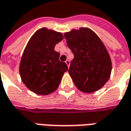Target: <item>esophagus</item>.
<instances>
[{"label": "esophagus", "instance_id": "1", "mask_svg": "<svg viewBox=\"0 0 131 131\" xmlns=\"http://www.w3.org/2000/svg\"><path fill=\"white\" fill-rule=\"evenodd\" d=\"M65 63H66V64H67V67H70V61H69V60H66Z\"/></svg>", "mask_w": 131, "mask_h": 131}]
</instances>
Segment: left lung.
Wrapping results in <instances>:
<instances>
[{
	"instance_id": "1",
	"label": "left lung",
	"mask_w": 131,
	"mask_h": 131,
	"mask_svg": "<svg viewBox=\"0 0 131 131\" xmlns=\"http://www.w3.org/2000/svg\"><path fill=\"white\" fill-rule=\"evenodd\" d=\"M67 46L74 54L69 74L80 91L92 93L108 81L112 62L108 51L94 32L81 27L66 32Z\"/></svg>"
}]
</instances>
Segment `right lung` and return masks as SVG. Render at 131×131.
Instances as JSON below:
<instances>
[{"instance_id":"right-lung-1","label":"right lung","mask_w":131,"mask_h":131,"mask_svg":"<svg viewBox=\"0 0 131 131\" xmlns=\"http://www.w3.org/2000/svg\"><path fill=\"white\" fill-rule=\"evenodd\" d=\"M63 39L61 32L42 28L30 38L21 59L19 73L22 82L30 91L40 95L54 92L64 73L68 70L59 61L56 44Z\"/></svg>"}]
</instances>
